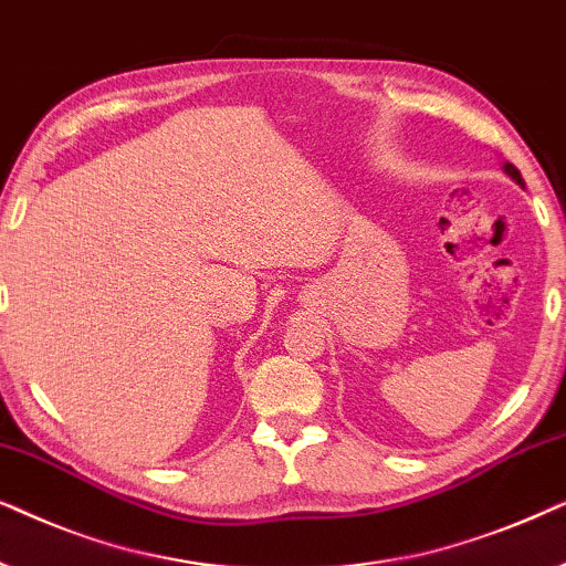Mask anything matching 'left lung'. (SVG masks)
Returning a JSON list of instances; mask_svg holds the SVG:
<instances>
[{
	"label": "left lung",
	"instance_id": "1",
	"mask_svg": "<svg viewBox=\"0 0 566 566\" xmlns=\"http://www.w3.org/2000/svg\"><path fill=\"white\" fill-rule=\"evenodd\" d=\"M502 170L507 172V176H510L512 180H515L517 186H525V184H523V176H520V170L515 168V165H512V163H504V165H502Z\"/></svg>",
	"mask_w": 566,
	"mask_h": 566
}]
</instances>
